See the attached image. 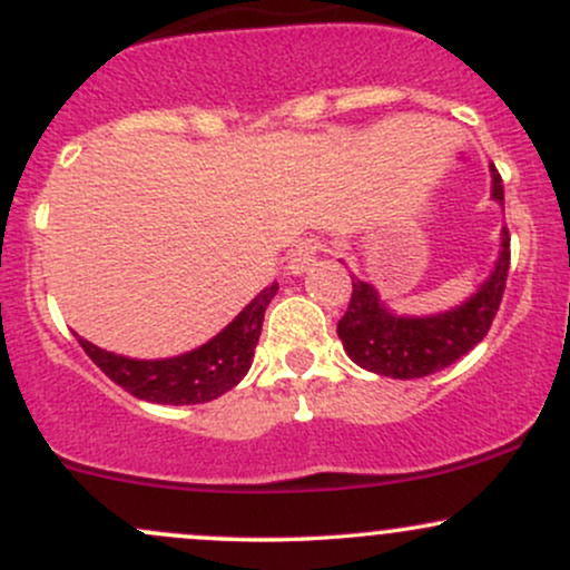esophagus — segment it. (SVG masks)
Wrapping results in <instances>:
<instances>
[{"mask_svg": "<svg viewBox=\"0 0 570 570\" xmlns=\"http://www.w3.org/2000/svg\"><path fill=\"white\" fill-rule=\"evenodd\" d=\"M316 248L318 246L313 244V240H299V244L289 252V257H286V271H289L292 276L311 271V267L316 265Z\"/></svg>", "mask_w": 570, "mask_h": 570, "instance_id": "esophagus-1", "label": "esophagus"}]
</instances>
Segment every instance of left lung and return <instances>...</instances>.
<instances>
[{
  "instance_id": "8db88e82",
  "label": "left lung",
  "mask_w": 570,
  "mask_h": 570,
  "mask_svg": "<svg viewBox=\"0 0 570 570\" xmlns=\"http://www.w3.org/2000/svg\"><path fill=\"white\" fill-rule=\"evenodd\" d=\"M490 198L503 208L501 176L490 166ZM509 273V230L501 227V248L490 276L461 305L423 316L391 311L367 281L353 276V294L337 322L343 348L358 367L375 375L412 381L434 375L466 356L488 335L499 311Z\"/></svg>"
}]
</instances>
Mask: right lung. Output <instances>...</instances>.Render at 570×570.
Returning <instances> with one entry per match:
<instances>
[{
  "mask_svg": "<svg viewBox=\"0 0 570 570\" xmlns=\"http://www.w3.org/2000/svg\"><path fill=\"white\" fill-rule=\"evenodd\" d=\"M278 284L273 281L225 330L198 348L168 358H130L104 351L80 337L82 351L109 381L155 404H203L235 389L252 367L263 318Z\"/></svg>",
  "mask_w": 570,
  "mask_h": 570,
  "instance_id": "1",
  "label": "right lung"
}]
</instances>
